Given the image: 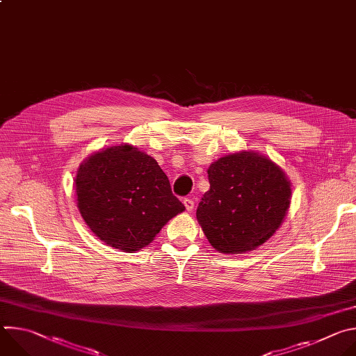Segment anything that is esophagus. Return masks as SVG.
<instances>
[{"instance_id":"34e87169","label":"esophagus","mask_w":356,"mask_h":356,"mask_svg":"<svg viewBox=\"0 0 356 356\" xmlns=\"http://www.w3.org/2000/svg\"><path fill=\"white\" fill-rule=\"evenodd\" d=\"M183 204H184L187 211H193L194 210V201L191 198H184L183 200Z\"/></svg>"}]
</instances>
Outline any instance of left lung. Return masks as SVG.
Here are the masks:
<instances>
[{
    "mask_svg": "<svg viewBox=\"0 0 356 356\" xmlns=\"http://www.w3.org/2000/svg\"><path fill=\"white\" fill-rule=\"evenodd\" d=\"M210 190L197 221L214 249L227 255L255 250L280 228L291 200L283 169L255 150H241L211 163Z\"/></svg>",
    "mask_w": 356,
    "mask_h": 356,
    "instance_id": "left-lung-1",
    "label": "left lung"
}]
</instances>
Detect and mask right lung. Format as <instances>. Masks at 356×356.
<instances>
[{
    "label": "right lung",
    "mask_w": 356,
    "mask_h": 356,
    "mask_svg": "<svg viewBox=\"0 0 356 356\" xmlns=\"http://www.w3.org/2000/svg\"><path fill=\"white\" fill-rule=\"evenodd\" d=\"M77 209L91 232L114 249L136 252L184 211L158 162L121 143L90 155L74 179Z\"/></svg>",
    "instance_id": "add662e5"
}]
</instances>
